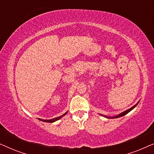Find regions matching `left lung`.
<instances>
[{
  "instance_id": "1",
  "label": "left lung",
  "mask_w": 154,
  "mask_h": 154,
  "mask_svg": "<svg viewBox=\"0 0 154 154\" xmlns=\"http://www.w3.org/2000/svg\"><path fill=\"white\" fill-rule=\"evenodd\" d=\"M138 103H139V102L137 103V104H136L135 105H134V106H132V107H131V108H130V109H128V110L125 111H124V112H123V113H120V114H119V115H118V116H113V117H112V119H116V118H119V117L123 116H125V114H127L128 113H129L130 111L132 110V109H133L134 108V107H135V106H137V105L138 104ZM105 117H106V118H109H109H110V119H111V117H108V116H105Z\"/></svg>"
}]
</instances>
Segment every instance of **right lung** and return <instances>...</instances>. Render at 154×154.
Wrapping results in <instances>:
<instances>
[{"label":"right lung","instance_id":"add662e5","mask_svg":"<svg viewBox=\"0 0 154 154\" xmlns=\"http://www.w3.org/2000/svg\"><path fill=\"white\" fill-rule=\"evenodd\" d=\"M67 113V112H66ZM66 113H65L64 114H63L62 116H59V117H57V118H54V119H49V120H42L41 119H39L40 121H44V122H48V123H53V122L57 121L60 119H61L62 116H64V115L66 114Z\"/></svg>","mask_w":154,"mask_h":154}]
</instances>
